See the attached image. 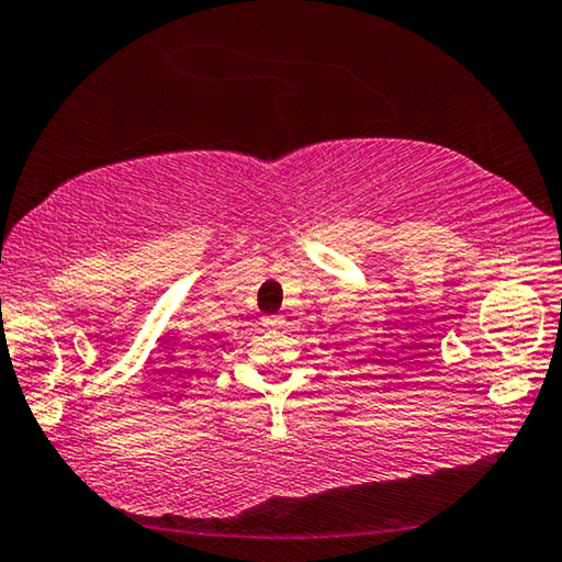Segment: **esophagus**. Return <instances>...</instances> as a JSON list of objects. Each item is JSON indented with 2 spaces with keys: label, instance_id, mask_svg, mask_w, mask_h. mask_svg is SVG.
<instances>
[{
  "label": "esophagus",
  "instance_id": "34e87169",
  "mask_svg": "<svg viewBox=\"0 0 562 562\" xmlns=\"http://www.w3.org/2000/svg\"><path fill=\"white\" fill-rule=\"evenodd\" d=\"M283 322H286V319H283L281 314H268V317H263V327L266 329H281Z\"/></svg>",
  "mask_w": 562,
  "mask_h": 562
}]
</instances>
